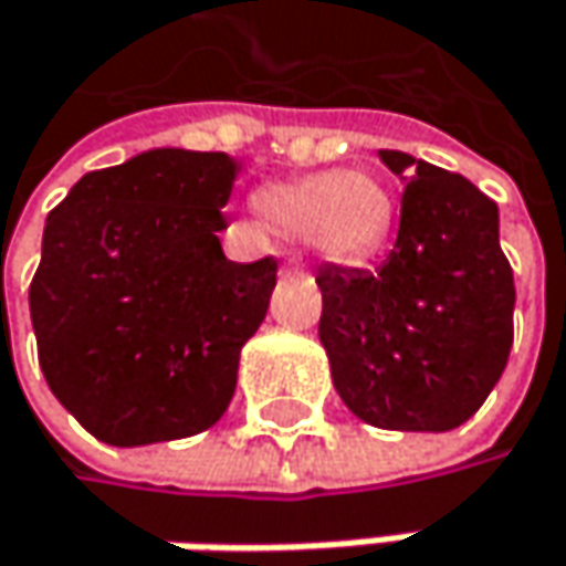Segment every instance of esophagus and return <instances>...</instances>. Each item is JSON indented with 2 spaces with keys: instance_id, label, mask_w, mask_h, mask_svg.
I'll return each mask as SVG.
<instances>
[{
  "instance_id": "obj_1",
  "label": "esophagus",
  "mask_w": 566,
  "mask_h": 566,
  "mask_svg": "<svg viewBox=\"0 0 566 566\" xmlns=\"http://www.w3.org/2000/svg\"><path fill=\"white\" fill-rule=\"evenodd\" d=\"M286 273H303V263H300V260H290V263H286Z\"/></svg>"
}]
</instances>
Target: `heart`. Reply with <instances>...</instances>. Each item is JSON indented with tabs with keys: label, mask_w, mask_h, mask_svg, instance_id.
<instances>
[{
	"label": "heart",
	"mask_w": 566,
	"mask_h": 566,
	"mask_svg": "<svg viewBox=\"0 0 566 566\" xmlns=\"http://www.w3.org/2000/svg\"><path fill=\"white\" fill-rule=\"evenodd\" d=\"M256 218L283 234L306 238L328 263H365L388 248L397 205L388 185L365 169H325L266 181L250 198Z\"/></svg>",
	"instance_id": "obj_1"
}]
</instances>
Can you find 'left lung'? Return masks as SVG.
Listing matches in <instances>:
<instances>
[{
	"label": "left lung",
	"mask_w": 566,
	"mask_h": 566,
	"mask_svg": "<svg viewBox=\"0 0 566 566\" xmlns=\"http://www.w3.org/2000/svg\"><path fill=\"white\" fill-rule=\"evenodd\" d=\"M378 156L407 181L397 244L378 270H318V342L358 420L447 433L482 407L512 352L499 205L457 172L397 149Z\"/></svg>",
	"instance_id": "1"
}]
</instances>
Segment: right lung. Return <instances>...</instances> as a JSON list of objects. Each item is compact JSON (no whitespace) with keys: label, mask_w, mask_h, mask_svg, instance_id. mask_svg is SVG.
Segmentation results:
<instances>
[{"label":"right lung","mask_w":566,"mask_h":566,"mask_svg":"<svg viewBox=\"0 0 566 566\" xmlns=\"http://www.w3.org/2000/svg\"><path fill=\"white\" fill-rule=\"evenodd\" d=\"M228 153L149 149L81 178L48 214L29 310L51 394L109 447L214 427L276 260L234 263L218 231Z\"/></svg>","instance_id":"1"}]
</instances>
